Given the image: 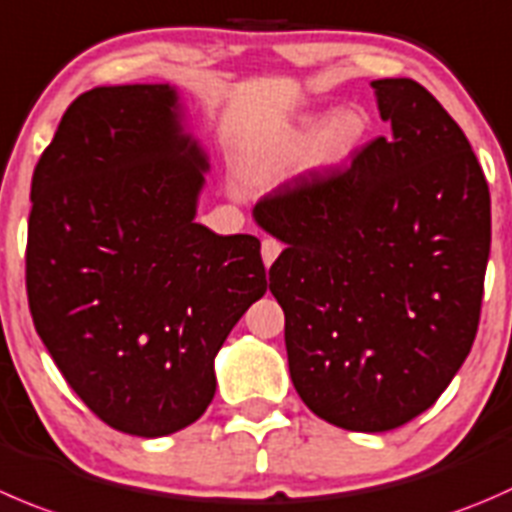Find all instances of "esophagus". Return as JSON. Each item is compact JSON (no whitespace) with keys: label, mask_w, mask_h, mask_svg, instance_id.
Masks as SVG:
<instances>
[{"label":"esophagus","mask_w":512,"mask_h":512,"mask_svg":"<svg viewBox=\"0 0 512 512\" xmlns=\"http://www.w3.org/2000/svg\"><path fill=\"white\" fill-rule=\"evenodd\" d=\"M280 252H282V245L275 240V237H265V240H262V260H265L267 267L277 260Z\"/></svg>","instance_id":"34e87169"}]
</instances>
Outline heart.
<instances>
[{
	"mask_svg": "<svg viewBox=\"0 0 512 512\" xmlns=\"http://www.w3.org/2000/svg\"><path fill=\"white\" fill-rule=\"evenodd\" d=\"M312 122L297 124L292 130H285L277 137L272 145H267V150H262V155L257 157L255 172L257 177H270L277 175L285 165H290L297 155L302 152L305 142L310 140ZM362 135H365V117H362L357 109H340L332 117H327V122L322 124L320 132H317L315 142H312V160L317 165H337V162L347 160V157L355 152V147L360 145Z\"/></svg>",
	"mask_w": 512,
	"mask_h": 512,
	"instance_id": "1",
	"label": "heart"
}]
</instances>
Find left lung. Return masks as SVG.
I'll list each match as a JSON object with an SVG mask.
<instances>
[{"label": "left lung", "instance_id": "obj_1", "mask_svg": "<svg viewBox=\"0 0 512 512\" xmlns=\"http://www.w3.org/2000/svg\"><path fill=\"white\" fill-rule=\"evenodd\" d=\"M372 89L390 137L255 205L287 245L270 290L292 385L355 433L400 428L443 395L473 347L490 255V190L458 122L413 79Z\"/></svg>", "mask_w": 512, "mask_h": 512}]
</instances>
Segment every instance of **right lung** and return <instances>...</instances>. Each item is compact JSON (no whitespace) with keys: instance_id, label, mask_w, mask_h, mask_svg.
Instances as JSON below:
<instances>
[{"instance_id":"add662e5","label":"right lung","mask_w":512,"mask_h":512,"mask_svg":"<svg viewBox=\"0 0 512 512\" xmlns=\"http://www.w3.org/2000/svg\"><path fill=\"white\" fill-rule=\"evenodd\" d=\"M205 170L170 84L79 94L34 167L29 312L69 388L119 433L195 423L217 350L267 292L257 237L195 222Z\"/></svg>"}]
</instances>
